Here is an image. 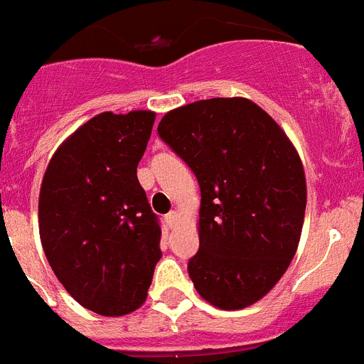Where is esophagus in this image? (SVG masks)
Here are the masks:
<instances>
[{"instance_id":"1","label":"esophagus","mask_w":364,"mask_h":364,"mask_svg":"<svg viewBox=\"0 0 364 364\" xmlns=\"http://www.w3.org/2000/svg\"><path fill=\"white\" fill-rule=\"evenodd\" d=\"M178 220H180V215L176 212H171L166 215V223L169 228H175V226L178 225Z\"/></svg>"}]
</instances>
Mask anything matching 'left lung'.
I'll return each mask as SVG.
<instances>
[{
    "label": "left lung",
    "instance_id": "obj_1",
    "mask_svg": "<svg viewBox=\"0 0 364 364\" xmlns=\"http://www.w3.org/2000/svg\"><path fill=\"white\" fill-rule=\"evenodd\" d=\"M158 136L200 186L197 293L219 309L265 296L296 252L306 175L285 132L256 102L213 97L167 112Z\"/></svg>",
    "mask_w": 364,
    "mask_h": 364
}]
</instances>
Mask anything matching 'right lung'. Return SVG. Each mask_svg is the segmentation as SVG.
I'll list each match as a JSON object with an SVG mask.
<instances>
[{"mask_svg":"<svg viewBox=\"0 0 364 364\" xmlns=\"http://www.w3.org/2000/svg\"><path fill=\"white\" fill-rule=\"evenodd\" d=\"M156 114L102 112L57 149L42 180L40 239L53 272L80 306L121 316L147 298L161 228L138 164Z\"/></svg>","mask_w":364,"mask_h":364,"instance_id":"obj_1","label":"right lung"}]
</instances>
